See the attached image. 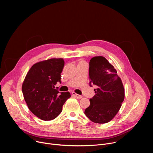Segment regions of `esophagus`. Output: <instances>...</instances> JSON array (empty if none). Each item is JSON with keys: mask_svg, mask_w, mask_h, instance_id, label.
Here are the masks:
<instances>
[{"mask_svg": "<svg viewBox=\"0 0 153 153\" xmlns=\"http://www.w3.org/2000/svg\"><path fill=\"white\" fill-rule=\"evenodd\" d=\"M72 94H73V96H74L75 97H76L77 99H82V96L77 94L75 93L74 92H73V93H72Z\"/></svg>", "mask_w": 153, "mask_h": 153, "instance_id": "34e87169", "label": "esophagus"}]
</instances>
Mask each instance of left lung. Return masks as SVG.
<instances>
[{
  "label": "left lung",
  "instance_id": "1",
  "mask_svg": "<svg viewBox=\"0 0 153 153\" xmlns=\"http://www.w3.org/2000/svg\"><path fill=\"white\" fill-rule=\"evenodd\" d=\"M90 85H96L95 95L85 114L90 120L105 123L111 120L119 111L125 97L120 78L112 65L102 56L93 57L89 63Z\"/></svg>",
  "mask_w": 153,
  "mask_h": 153
}]
</instances>
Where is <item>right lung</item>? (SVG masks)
Listing matches in <instances>:
<instances>
[{
  "instance_id": "add662e5",
  "label": "right lung",
  "mask_w": 153,
  "mask_h": 153,
  "mask_svg": "<svg viewBox=\"0 0 153 153\" xmlns=\"http://www.w3.org/2000/svg\"><path fill=\"white\" fill-rule=\"evenodd\" d=\"M63 59H51L33 65L22 84L23 95L30 110L43 120H51L62 112V106L71 97L69 92L55 88L61 83Z\"/></svg>"
}]
</instances>
